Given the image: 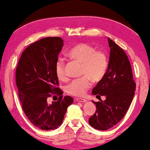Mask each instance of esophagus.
Returning a JSON list of instances; mask_svg holds the SVG:
<instances>
[{
    "label": "esophagus",
    "instance_id": "34e87169",
    "mask_svg": "<svg viewBox=\"0 0 150 150\" xmlns=\"http://www.w3.org/2000/svg\"><path fill=\"white\" fill-rule=\"evenodd\" d=\"M76 100L78 101V102H80V103L87 102V100H85V99H84V98H76Z\"/></svg>",
    "mask_w": 150,
    "mask_h": 150
}]
</instances>
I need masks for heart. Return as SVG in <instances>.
I'll return each instance as SVG.
<instances>
[{
  "instance_id": "heart-1",
  "label": "heart",
  "mask_w": 150,
  "mask_h": 150,
  "mask_svg": "<svg viewBox=\"0 0 150 150\" xmlns=\"http://www.w3.org/2000/svg\"><path fill=\"white\" fill-rule=\"evenodd\" d=\"M68 55L73 59L83 63V76L73 80L66 86V92L74 96H83L92 86V79L100 81L105 74L108 67V57L104 51L96 50L94 46L82 42L75 45L69 50ZM58 79L65 81L67 79L65 61L59 58L55 66Z\"/></svg>"
}]
</instances>
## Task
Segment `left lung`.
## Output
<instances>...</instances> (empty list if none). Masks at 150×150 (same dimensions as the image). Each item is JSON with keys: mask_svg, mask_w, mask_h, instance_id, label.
Segmentation results:
<instances>
[{"mask_svg": "<svg viewBox=\"0 0 150 150\" xmlns=\"http://www.w3.org/2000/svg\"><path fill=\"white\" fill-rule=\"evenodd\" d=\"M110 55L105 74L92 89L97 98L105 96L106 99L94 102L96 112L89 118L94 129L107 130L118 123L125 115L134 98L136 83L133 79L131 65L127 56L110 38H108Z\"/></svg>", "mask_w": 150, "mask_h": 150, "instance_id": "8db88e82", "label": "left lung"}]
</instances>
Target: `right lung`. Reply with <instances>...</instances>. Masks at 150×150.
Wrapping results in <instances>:
<instances>
[{
	"label": "right lung",
	"mask_w": 150,
	"mask_h": 150,
	"mask_svg": "<svg viewBox=\"0 0 150 150\" xmlns=\"http://www.w3.org/2000/svg\"><path fill=\"white\" fill-rule=\"evenodd\" d=\"M63 46L60 37H46L31 44L23 51L16 71L23 112L33 125L43 130L59 127L68 106L74 102L72 97L63 96L58 87L55 66ZM51 93L59 98L49 105L47 98Z\"/></svg>",
	"instance_id": "obj_1"
}]
</instances>
